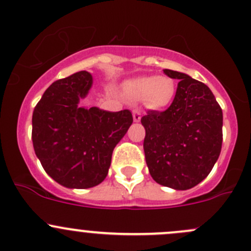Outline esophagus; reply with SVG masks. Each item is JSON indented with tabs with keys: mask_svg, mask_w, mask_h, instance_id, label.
Segmentation results:
<instances>
[{
	"mask_svg": "<svg viewBox=\"0 0 251 251\" xmlns=\"http://www.w3.org/2000/svg\"><path fill=\"white\" fill-rule=\"evenodd\" d=\"M132 115H133V120L136 121V123H138L139 120H141V112H139L138 109H134L132 112Z\"/></svg>",
	"mask_w": 251,
	"mask_h": 251,
	"instance_id": "obj_1",
	"label": "esophagus"
}]
</instances>
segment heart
<instances>
[{"mask_svg":"<svg viewBox=\"0 0 251 251\" xmlns=\"http://www.w3.org/2000/svg\"><path fill=\"white\" fill-rule=\"evenodd\" d=\"M125 91L131 99L146 101L150 108L161 109L172 102L176 95V83L168 77L143 75L128 80Z\"/></svg>","mask_w":251,"mask_h":251,"instance_id":"b5f03b06","label":"heart"}]
</instances>
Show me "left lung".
Here are the masks:
<instances>
[{"instance_id":"obj_1","label":"left lung","mask_w":251,"mask_h":251,"mask_svg":"<svg viewBox=\"0 0 251 251\" xmlns=\"http://www.w3.org/2000/svg\"><path fill=\"white\" fill-rule=\"evenodd\" d=\"M163 73L179 83L165 112L149 110L141 119L147 166L160 185L188 190L201 183L219 159L223 110L205 84L176 71Z\"/></svg>"}]
</instances>
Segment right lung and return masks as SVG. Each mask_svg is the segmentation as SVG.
I'll use <instances>...</instances> for the list:
<instances>
[{"label":"right lung","instance_id":"obj_1","mask_svg":"<svg viewBox=\"0 0 251 251\" xmlns=\"http://www.w3.org/2000/svg\"><path fill=\"white\" fill-rule=\"evenodd\" d=\"M92 86L86 71L54 81L32 114V142L44 171L70 189L99 185L107 176L113 150L132 124L128 109L80 107Z\"/></svg>","mask_w":251,"mask_h":251}]
</instances>
